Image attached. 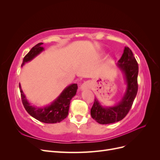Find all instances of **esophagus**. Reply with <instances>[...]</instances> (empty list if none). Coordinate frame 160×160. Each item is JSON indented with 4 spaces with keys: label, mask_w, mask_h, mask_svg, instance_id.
<instances>
[{
    "label": "esophagus",
    "mask_w": 160,
    "mask_h": 160,
    "mask_svg": "<svg viewBox=\"0 0 160 160\" xmlns=\"http://www.w3.org/2000/svg\"><path fill=\"white\" fill-rule=\"evenodd\" d=\"M91 87V83H90V82L85 81V83H83L81 86V89L84 90V89H90Z\"/></svg>",
    "instance_id": "obj_1"
}]
</instances>
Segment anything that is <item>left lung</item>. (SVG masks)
I'll return each instance as SVG.
<instances>
[{
  "label": "left lung",
  "instance_id": "obj_1",
  "mask_svg": "<svg viewBox=\"0 0 160 160\" xmlns=\"http://www.w3.org/2000/svg\"><path fill=\"white\" fill-rule=\"evenodd\" d=\"M118 66L124 74L127 89L122 100L114 106L103 107L99 101L95 99L91 109L92 118L100 124H109L118 122L127 115L136 97L138 84V64L129 47H125L123 55L118 61Z\"/></svg>",
  "mask_w": 160,
  "mask_h": 160
}]
</instances>
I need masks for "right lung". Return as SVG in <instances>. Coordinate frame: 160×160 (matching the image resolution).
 I'll list each match as a JSON object with an SVG mask.
<instances>
[{"instance_id": "add662e5", "label": "right lung", "mask_w": 160, "mask_h": 160, "mask_svg": "<svg viewBox=\"0 0 160 160\" xmlns=\"http://www.w3.org/2000/svg\"><path fill=\"white\" fill-rule=\"evenodd\" d=\"M42 44V42H39L32 48L24 57L21 67L26 62L33 59L44 50ZM19 89L23 106L28 114L39 122L45 123H56L61 122L68 115L71 100L76 94L77 84H71L67 87L51 105L44 108H36L31 105L24 95L20 83Z\"/></svg>"}]
</instances>
